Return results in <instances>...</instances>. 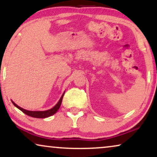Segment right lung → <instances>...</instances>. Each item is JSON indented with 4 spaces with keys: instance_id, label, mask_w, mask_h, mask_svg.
I'll return each instance as SVG.
<instances>
[{
    "instance_id": "obj_1",
    "label": "right lung",
    "mask_w": 157,
    "mask_h": 157,
    "mask_svg": "<svg viewBox=\"0 0 157 157\" xmlns=\"http://www.w3.org/2000/svg\"><path fill=\"white\" fill-rule=\"evenodd\" d=\"M65 93V92H64ZM64 93L63 94V95L61 96V98H60V100L59 101V102L57 103L56 105L55 106H53L52 109H48V110H46V111H28V110H25V109L21 108V107L18 106V105L15 104V103L13 101H12V103L13 104V105L16 107H17L18 109H20L21 111H23V113H25V114L29 116V117H34V118H42V119H44V118H47V117H51V116H52L54 114L57 112V111L59 110V109L60 108V106H61V102H62V99H63V95H64Z\"/></svg>"
}]
</instances>
